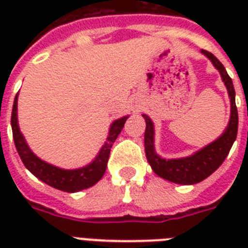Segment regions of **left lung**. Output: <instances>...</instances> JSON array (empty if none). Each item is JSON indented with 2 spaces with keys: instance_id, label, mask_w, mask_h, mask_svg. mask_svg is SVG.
<instances>
[{
  "instance_id": "8db88e82",
  "label": "left lung",
  "mask_w": 248,
  "mask_h": 248,
  "mask_svg": "<svg viewBox=\"0 0 248 248\" xmlns=\"http://www.w3.org/2000/svg\"><path fill=\"white\" fill-rule=\"evenodd\" d=\"M202 54L207 56L214 64V67L220 72L221 79L224 85L227 86L228 93L231 97V120L221 136L189 157L165 159L159 157L155 151L153 122L147 114H143L145 124H147L145 134H144V144H145V155H147L148 162L152 166V170L159 177H163L166 180L172 181L176 184H197L210 176L214 171L219 169L220 165L224 162V159L227 158L238 132V110L235 107V91L232 78L215 55H212L211 52L206 50H202Z\"/></svg>"
}]
</instances>
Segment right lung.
Masks as SVG:
<instances>
[{"label": "right lung", "instance_id": "1", "mask_svg": "<svg viewBox=\"0 0 248 248\" xmlns=\"http://www.w3.org/2000/svg\"><path fill=\"white\" fill-rule=\"evenodd\" d=\"M128 116L122 117L120 120H116L110 124L109 128V135L107 141L97 153L96 158L93 159L90 165L76 170H64L59 169L54 165L45 162L40 159L31 149L28 144L25 141L24 136L20 132L19 124H17V93L15 96L13 105V112H11V127H13L14 143L16 147V151L20 155L21 161L24 166L41 181H44L52 188L64 190L68 193H75L82 189H87L93 186L100 180L107 170L109 155H110V148L113 143L116 141L117 136L120 135L124 122Z\"/></svg>", "mask_w": 248, "mask_h": 248}]
</instances>
